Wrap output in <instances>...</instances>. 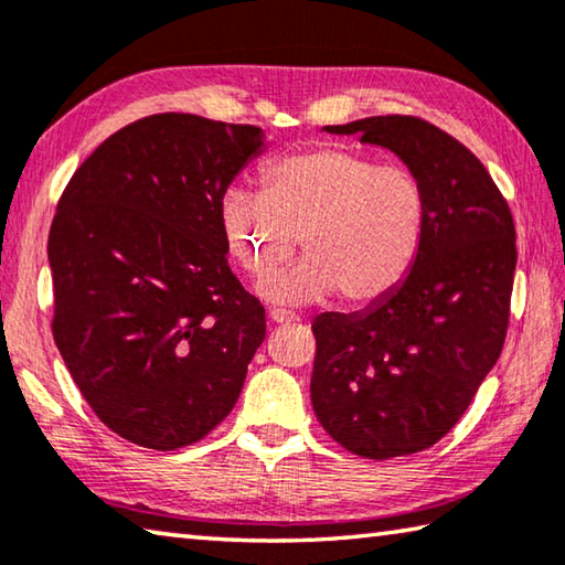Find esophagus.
<instances>
[{
    "label": "esophagus",
    "instance_id": "34e87169",
    "mask_svg": "<svg viewBox=\"0 0 565 565\" xmlns=\"http://www.w3.org/2000/svg\"><path fill=\"white\" fill-rule=\"evenodd\" d=\"M269 321H271V323H291V321H299V317H296V313H289V311L271 309V311H269Z\"/></svg>",
    "mask_w": 565,
    "mask_h": 565
}]
</instances>
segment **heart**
I'll use <instances>...</instances> for the list:
<instances>
[{
  "instance_id": "heart-1",
  "label": "heart",
  "mask_w": 565,
  "mask_h": 565,
  "mask_svg": "<svg viewBox=\"0 0 565 565\" xmlns=\"http://www.w3.org/2000/svg\"><path fill=\"white\" fill-rule=\"evenodd\" d=\"M228 254L262 279L301 244L306 259L271 276L262 296L309 303L339 294L349 306L381 301L408 279L431 226L418 174L366 151L317 147L262 169V191L232 186L218 204Z\"/></svg>"
}]
</instances>
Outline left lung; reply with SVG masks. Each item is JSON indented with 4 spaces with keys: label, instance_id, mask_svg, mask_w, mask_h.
<instances>
[{
    "label": "left lung",
    "instance_id": "8db88e82",
    "mask_svg": "<svg viewBox=\"0 0 565 565\" xmlns=\"http://www.w3.org/2000/svg\"><path fill=\"white\" fill-rule=\"evenodd\" d=\"M327 131L391 149L431 199V226L408 279L366 311H329L311 323L317 418L347 451L384 461L441 441L499 361L515 226L473 151L431 121L388 114Z\"/></svg>",
    "mask_w": 565,
    "mask_h": 565
}]
</instances>
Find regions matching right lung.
Masks as SVG:
<instances>
[{
    "label": "right lung",
    "mask_w": 565,
    "mask_h": 565,
    "mask_svg": "<svg viewBox=\"0 0 565 565\" xmlns=\"http://www.w3.org/2000/svg\"><path fill=\"white\" fill-rule=\"evenodd\" d=\"M262 147L254 124L151 114L62 191L52 333L94 414L131 444L202 441L242 394L266 317L228 269L218 204Z\"/></svg>",
    "instance_id": "1"
}]
</instances>
